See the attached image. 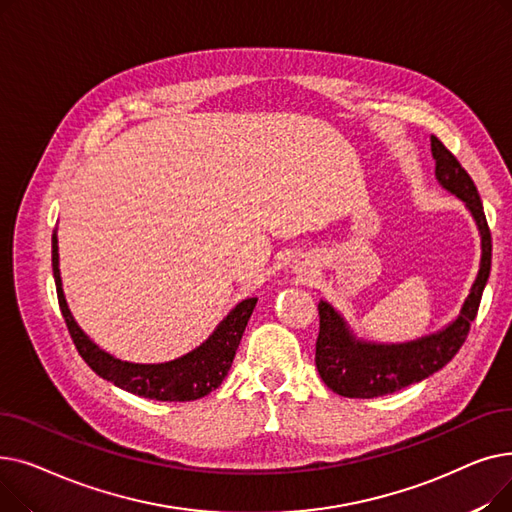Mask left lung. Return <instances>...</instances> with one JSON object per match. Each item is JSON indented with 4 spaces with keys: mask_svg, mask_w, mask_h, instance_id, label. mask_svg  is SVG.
Returning <instances> with one entry per match:
<instances>
[{
    "mask_svg": "<svg viewBox=\"0 0 512 512\" xmlns=\"http://www.w3.org/2000/svg\"><path fill=\"white\" fill-rule=\"evenodd\" d=\"M438 182L465 201L481 234L479 274L469 297L450 326L442 332L407 344H367L355 340L344 319L326 301H319V334L315 342V365L326 386L346 398H373L392 394L421 382L442 369L461 351L481 303L483 288L492 270V234L483 213L477 186L446 145L432 134Z\"/></svg>",
    "mask_w": 512,
    "mask_h": 512,
    "instance_id": "left-lung-1",
    "label": "left lung"
}]
</instances>
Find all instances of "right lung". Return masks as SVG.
<instances>
[{"instance_id": "1", "label": "right lung", "mask_w": 512, "mask_h": 512, "mask_svg": "<svg viewBox=\"0 0 512 512\" xmlns=\"http://www.w3.org/2000/svg\"><path fill=\"white\" fill-rule=\"evenodd\" d=\"M51 267L53 278H56L58 303L64 315L66 328L76 346L78 355L99 375V378L116 384L132 394L155 400L170 402H186L197 400L218 388L228 375L236 348L240 344L242 332L247 328V321L257 305V297L245 299L238 303L228 317L222 321L207 342H203L197 351L188 353L176 361L159 363V365H139L114 359L112 355L103 353L97 344H93L87 334L76 326L74 317L64 299L62 278L58 267V238L56 232L51 236Z\"/></svg>"}]
</instances>
